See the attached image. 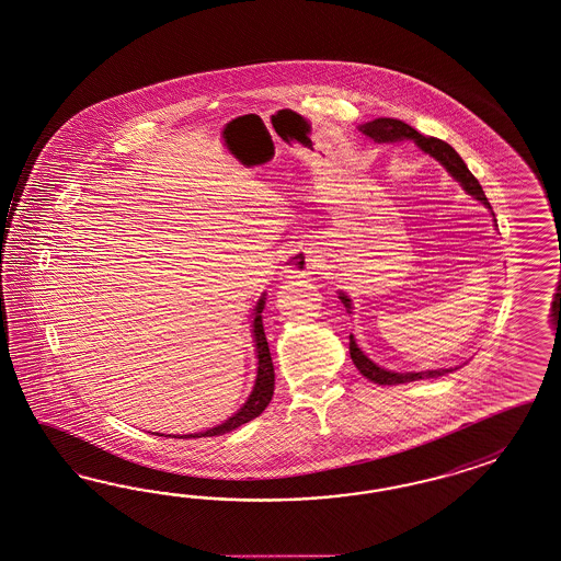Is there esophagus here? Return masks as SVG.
<instances>
[{
    "instance_id": "34e87169",
    "label": "esophagus",
    "mask_w": 561,
    "mask_h": 561,
    "mask_svg": "<svg viewBox=\"0 0 561 561\" xmlns=\"http://www.w3.org/2000/svg\"><path fill=\"white\" fill-rule=\"evenodd\" d=\"M317 267V254L310 249H298L291 252L284 263V271L291 275H309Z\"/></svg>"
}]
</instances>
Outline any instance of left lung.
I'll return each instance as SVG.
<instances>
[{
    "label": "left lung",
    "mask_w": 561,
    "mask_h": 561,
    "mask_svg": "<svg viewBox=\"0 0 561 561\" xmlns=\"http://www.w3.org/2000/svg\"><path fill=\"white\" fill-rule=\"evenodd\" d=\"M358 130L363 135L373 138L375 142H398V140H414L425 153L435 157L445 170L451 174L454 180H458L462 184L463 191L474 196L477 201H481L486 209H491L483 188L479 184V180L470 174V170L466 168L462 157L456 153L447 142L433 138V136L421 135L419 130H414L412 126H408L402 119H393V117H377L373 122H367L363 126H358ZM497 224V221H495ZM340 300L344 302V307L352 312V302L344 291H340ZM350 358L356 365V368L367 377L368 381L379 383V386H398V383H408V381H419V379H431V377H442L445 373H451L454 368H435V370H421V373H396V370H387L379 365H375L365 352L356 346L354 335H350Z\"/></svg>",
    "instance_id": "1"
}]
</instances>
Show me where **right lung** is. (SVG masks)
I'll list each match as a JSON object with an SVG mask.
<instances>
[{
  "label": "right lung",
  "mask_w": 561,
  "mask_h": 561,
  "mask_svg": "<svg viewBox=\"0 0 561 561\" xmlns=\"http://www.w3.org/2000/svg\"><path fill=\"white\" fill-rule=\"evenodd\" d=\"M265 309V294L259 298L256 307H254V321H252V335H254V346H256V358H259V367H256V379L252 387L249 400L244 402V407L240 408L233 416H230L226 423L213 426L201 433H191V435H178V439H196V437H215V435H224L230 433L233 428L249 423L252 419H256L265 408L270 407L271 398H273V389H275V370L271 363L270 344L265 337V329H263V317L261 312Z\"/></svg>",
  "instance_id": "add662e5"
}]
</instances>
